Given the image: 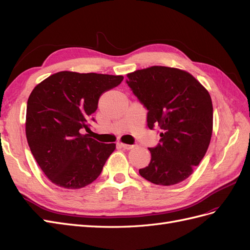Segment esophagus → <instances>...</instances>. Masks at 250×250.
Listing matches in <instances>:
<instances>
[{
    "label": "esophagus",
    "instance_id": "esophagus-1",
    "mask_svg": "<svg viewBox=\"0 0 250 250\" xmlns=\"http://www.w3.org/2000/svg\"><path fill=\"white\" fill-rule=\"evenodd\" d=\"M119 145L124 149H127V150H130L134 147V145H128V144H124V143H119Z\"/></svg>",
    "mask_w": 250,
    "mask_h": 250
}]
</instances>
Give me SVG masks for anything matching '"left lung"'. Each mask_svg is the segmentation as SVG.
Listing matches in <instances>:
<instances>
[{"label":"left lung","mask_w":250,"mask_h":250,"mask_svg":"<svg viewBox=\"0 0 250 250\" xmlns=\"http://www.w3.org/2000/svg\"><path fill=\"white\" fill-rule=\"evenodd\" d=\"M135 97L148 110L150 129L160 126L161 140L148 148L151 161L140 175L155 185L172 186L193 173L208 148L213 104L208 90L190 73L154 65L127 74Z\"/></svg>","instance_id":"1"}]
</instances>
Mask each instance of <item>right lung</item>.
<instances>
[{"mask_svg":"<svg viewBox=\"0 0 250 250\" xmlns=\"http://www.w3.org/2000/svg\"><path fill=\"white\" fill-rule=\"evenodd\" d=\"M123 76L58 72L37 84L27 102L26 137L30 150L53 184L81 188L100 175L116 144L89 137V121L100 96Z\"/></svg>","mask_w":250,"mask_h":250,"instance_id":"obj_1","label":"right lung"}]
</instances>
